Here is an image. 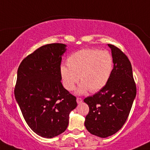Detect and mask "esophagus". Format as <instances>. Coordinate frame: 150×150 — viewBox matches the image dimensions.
<instances>
[{"label":"esophagus","instance_id":"1","mask_svg":"<svg viewBox=\"0 0 150 150\" xmlns=\"http://www.w3.org/2000/svg\"><path fill=\"white\" fill-rule=\"evenodd\" d=\"M82 102V98H80V97H77V103L80 104Z\"/></svg>","mask_w":150,"mask_h":150}]
</instances>
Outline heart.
Wrapping results in <instances>:
<instances>
[{"instance_id":"heart-1","label":"heart","mask_w":150,"mask_h":150,"mask_svg":"<svg viewBox=\"0 0 150 150\" xmlns=\"http://www.w3.org/2000/svg\"><path fill=\"white\" fill-rule=\"evenodd\" d=\"M67 66L62 65L60 75L64 87L72 91L79 82H82L78 93L88 90L96 92L103 88L111 76L113 58L109 52L97 49L84 48L73 52L66 60Z\"/></svg>"}]
</instances>
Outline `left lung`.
<instances>
[{"instance_id": "left-lung-1", "label": "left lung", "mask_w": 150, "mask_h": 150, "mask_svg": "<svg viewBox=\"0 0 150 150\" xmlns=\"http://www.w3.org/2000/svg\"><path fill=\"white\" fill-rule=\"evenodd\" d=\"M113 58V70L105 86L84 98L89 111L85 117L86 129L100 138H107L122 129L129 117L136 96L132 66L120 49L108 44Z\"/></svg>"}]
</instances>
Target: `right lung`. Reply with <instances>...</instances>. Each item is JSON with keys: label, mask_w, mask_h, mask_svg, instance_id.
<instances>
[{"label": "right lung", "mask_w": 150, "mask_h": 150, "mask_svg": "<svg viewBox=\"0 0 150 150\" xmlns=\"http://www.w3.org/2000/svg\"><path fill=\"white\" fill-rule=\"evenodd\" d=\"M66 45H43L23 59L17 70L14 96L23 118L38 136L52 138L64 133L76 97L63 86L60 75Z\"/></svg>", "instance_id": "right-lung-1"}]
</instances>
